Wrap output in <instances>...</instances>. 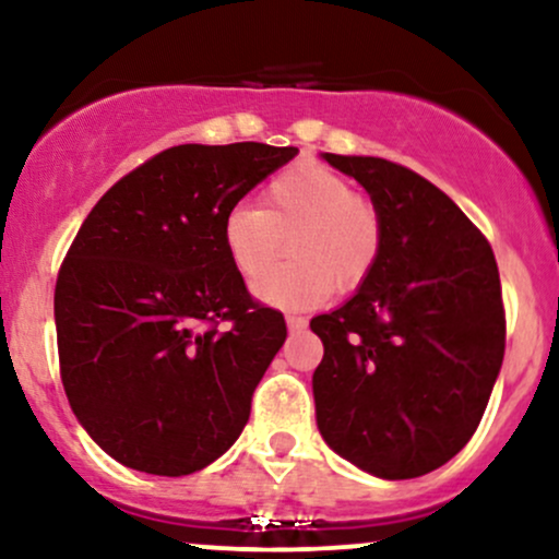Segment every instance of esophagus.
<instances>
[{
	"label": "esophagus",
	"instance_id": "34e87169",
	"mask_svg": "<svg viewBox=\"0 0 559 559\" xmlns=\"http://www.w3.org/2000/svg\"><path fill=\"white\" fill-rule=\"evenodd\" d=\"M286 325H288V331H305L307 329V318L286 316Z\"/></svg>",
	"mask_w": 559,
	"mask_h": 559
}]
</instances>
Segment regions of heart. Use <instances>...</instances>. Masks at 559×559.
<instances>
[{
  "instance_id": "b5f03b06",
  "label": "heart",
  "mask_w": 559,
  "mask_h": 559,
  "mask_svg": "<svg viewBox=\"0 0 559 559\" xmlns=\"http://www.w3.org/2000/svg\"><path fill=\"white\" fill-rule=\"evenodd\" d=\"M289 241L293 262L272 265ZM381 215L355 186L320 165H297L265 186L260 207L239 204L223 221V247L247 284L271 270L254 292L265 305L299 310L323 305L333 288L355 292L376 267Z\"/></svg>"
}]
</instances>
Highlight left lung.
<instances>
[{
  "mask_svg": "<svg viewBox=\"0 0 559 559\" xmlns=\"http://www.w3.org/2000/svg\"><path fill=\"white\" fill-rule=\"evenodd\" d=\"M323 159L355 178L381 215L365 284L310 320L325 444L378 478L436 471L476 433L504 357V305L486 236L431 181L381 157Z\"/></svg>",
  "mask_w": 559,
  "mask_h": 559,
  "instance_id": "left-lung-1",
  "label": "left lung"
}]
</instances>
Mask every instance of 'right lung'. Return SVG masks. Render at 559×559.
I'll return each mask as SVG.
<instances>
[{"label": "right lung", "instance_id": "add662e5", "mask_svg": "<svg viewBox=\"0 0 559 559\" xmlns=\"http://www.w3.org/2000/svg\"><path fill=\"white\" fill-rule=\"evenodd\" d=\"M297 152L170 146L120 178L75 234L55 286L60 376L75 418L120 465L189 476L247 426L286 320L249 297L223 221Z\"/></svg>", "mask_w": 559, "mask_h": 559}]
</instances>
